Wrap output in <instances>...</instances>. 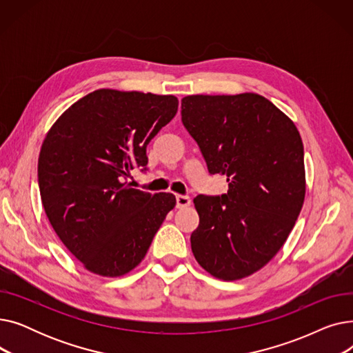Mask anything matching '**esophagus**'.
Listing matches in <instances>:
<instances>
[{
	"mask_svg": "<svg viewBox=\"0 0 353 353\" xmlns=\"http://www.w3.org/2000/svg\"><path fill=\"white\" fill-rule=\"evenodd\" d=\"M176 201H177V208H179V209H184V208H188V206H190V203H192V199H190L189 196H183V194H177V196H176Z\"/></svg>",
	"mask_w": 353,
	"mask_h": 353,
	"instance_id": "34e87169",
	"label": "esophagus"
}]
</instances>
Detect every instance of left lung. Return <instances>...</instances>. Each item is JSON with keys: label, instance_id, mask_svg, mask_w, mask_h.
Instances as JSON below:
<instances>
[{"label": "left lung", "instance_id": "1", "mask_svg": "<svg viewBox=\"0 0 353 353\" xmlns=\"http://www.w3.org/2000/svg\"><path fill=\"white\" fill-rule=\"evenodd\" d=\"M181 121L212 174L228 176L221 196H197L192 233L197 263L220 281L266 266L285 245L306 193L303 143L294 123L256 92L188 96Z\"/></svg>", "mask_w": 353, "mask_h": 353}]
</instances>
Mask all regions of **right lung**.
<instances>
[{
	"mask_svg": "<svg viewBox=\"0 0 353 353\" xmlns=\"http://www.w3.org/2000/svg\"><path fill=\"white\" fill-rule=\"evenodd\" d=\"M174 96L100 88L55 120L39 157L46 214L63 245L99 276L119 277L144 259L172 193H147L125 181L145 167V148L177 113Z\"/></svg>",
	"mask_w": 353,
	"mask_h": 353,
	"instance_id": "right-lung-1",
	"label": "right lung"
}]
</instances>
